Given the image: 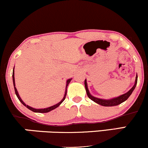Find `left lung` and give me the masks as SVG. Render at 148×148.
Masks as SVG:
<instances>
[{"label":"left lung","mask_w":148,"mask_h":148,"mask_svg":"<svg viewBox=\"0 0 148 148\" xmlns=\"http://www.w3.org/2000/svg\"><path fill=\"white\" fill-rule=\"evenodd\" d=\"M137 79H138V76H137V75H136V81H135V84H134V86L132 88V89H131L130 91L127 92V93H125V94H124V95H121L120 97H116V98H113V99H107V100L99 99V98H97V97H95L92 96L90 94L89 90H88V89L86 79L85 80L84 84H85V88H86V92H87V95L91 100H92V101H95V102L99 103V104L101 105V106H118V105L120 104V103L124 102V101H126V100L128 99L129 97L131 95V94L132 93V92H133L134 90L135 89L136 86V84H137Z\"/></svg>","instance_id":"1"}]
</instances>
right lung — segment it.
<instances>
[{
    "mask_svg": "<svg viewBox=\"0 0 148 148\" xmlns=\"http://www.w3.org/2000/svg\"><path fill=\"white\" fill-rule=\"evenodd\" d=\"M12 79H13V84H14V91H15V93H16V96H17L18 100H19L22 103V104L24 105L25 106H26L27 108H28V109H30V111H33V112H35V113H48V112L52 111V110L55 109L56 108H57L58 106H60V104H61V103L62 102V101H64V99H65V97H66V95H67V86H68L69 82L71 81V80L72 79H68L67 81V84H66V91H65V93H64V96L63 97V99L61 100V101H60L58 103H57V104L54 105V106H52L51 107H49V108H41V109H36V108H32V107H30L29 106H28V105H26L25 103L23 102V101H22V99H21V97H20L19 95H18V92H17V90H16V87H15V83H14V70H13V73H12Z\"/></svg>",
    "mask_w": 148,
    "mask_h": 148,
    "instance_id": "1",
    "label": "right lung"
}]
</instances>
